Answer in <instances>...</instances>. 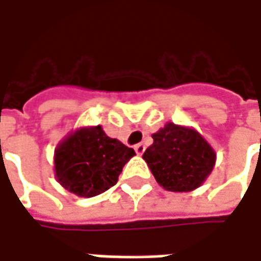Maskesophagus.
Instances as JSON below:
<instances>
[{
  "instance_id": "1",
  "label": "esophagus",
  "mask_w": 261,
  "mask_h": 261,
  "mask_svg": "<svg viewBox=\"0 0 261 261\" xmlns=\"http://www.w3.org/2000/svg\"><path fill=\"white\" fill-rule=\"evenodd\" d=\"M134 149H136V152L138 153V155H142L144 151H145V145H144V144H137L136 147H134Z\"/></svg>"
}]
</instances>
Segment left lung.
<instances>
[{
	"instance_id": "1",
	"label": "left lung",
	"mask_w": 261,
	"mask_h": 261,
	"mask_svg": "<svg viewBox=\"0 0 261 261\" xmlns=\"http://www.w3.org/2000/svg\"><path fill=\"white\" fill-rule=\"evenodd\" d=\"M152 138L142 158L164 189L190 192L211 173L215 152L197 131L168 123Z\"/></svg>"
}]
</instances>
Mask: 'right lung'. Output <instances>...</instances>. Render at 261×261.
Segmentation results:
<instances>
[{
    "instance_id": "right-lung-1",
    "label": "right lung",
    "mask_w": 261,
    "mask_h": 261,
    "mask_svg": "<svg viewBox=\"0 0 261 261\" xmlns=\"http://www.w3.org/2000/svg\"><path fill=\"white\" fill-rule=\"evenodd\" d=\"M133 148L105 134L100 125L69 136L56 149V176L60 185L80 197H93L117 183Z\"/></svg>"
}]
</instances>
